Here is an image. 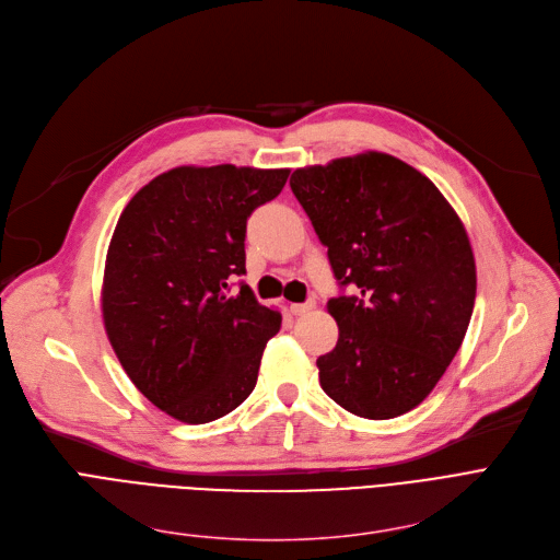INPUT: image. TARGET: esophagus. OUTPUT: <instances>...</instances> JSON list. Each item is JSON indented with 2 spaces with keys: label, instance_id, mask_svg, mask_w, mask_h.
Listing matches in <instances>:
<instances>
[{
  "label": "esophagus",
  "instance_id": "34e87169",
  "mask_svg": "<svg viewBox=\"0 0 560 560\" xmlns=\"http://www.w3.org/2000/svg\"><path fill=\"white\" fill-rule=\"evenodd\" d=\"M312 307H314V301H307V303H294V305H291V312H294L296 316H301V314H307Z\"/></svg>",
  "mask_w": 560,
  "mask_h": 560
}]
</instances>
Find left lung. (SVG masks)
I'll use <instances>...</instances> for the list:
<instances>
[{"label":"left lung","instance_id":"8db88e82","mask_svg":"<svg viewBox=\"0 0 560 560\" xmlns=\"http://www.w3.org/2000/svg\"><path fill=\"white\" fill-rule=\"evenodd\" d=\"M291 191L353 294L328 301L337 346L318 383L364 419L417 408L465 339L476 264L463 221L438 186L385 152L294 171Z\"/></svg>","mask_w":560,"mask_h":560}]
</instances>
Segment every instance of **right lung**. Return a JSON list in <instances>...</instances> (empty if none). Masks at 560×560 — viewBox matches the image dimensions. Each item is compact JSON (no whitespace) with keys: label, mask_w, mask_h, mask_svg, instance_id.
<instances>
[{"label":"right lung","mask_w":560,"mask_h":560,"mask_svg":"<svg viewBox=\"0 0 560 560\" xmlns=\"http://www.w3.org/2000/svg\"><path fill=\"white\" fill-rule=\"evenodd\" d=\"M289 168L179 166L127 202L106 250L104 330L131 383L177 421L207 423L255 389L261 353L282 324L246 273V221Z\"/></svg>","instance_id":"obj_1"}]
</instances>
